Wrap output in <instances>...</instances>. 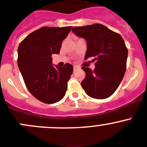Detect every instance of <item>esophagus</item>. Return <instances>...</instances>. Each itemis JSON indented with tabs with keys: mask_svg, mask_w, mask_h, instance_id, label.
Instances as JSON below:
<instances>
[{
	"mask_svg": "<svg viewBox=\"0 0 147 147\" xmlns=\"http://www.w3.org/2000/svg\"><path fill=\"white\" fill-rule=\"evenodd\" d=\"M73 69H74V71H75V70H77L78 69H79V67H78V66H75H75L73 67Z\"/></svg>",
	"mask_w": 147,
	"mask_h": 147,
	"instance_id": "1",
	"label": "esophagus"
}]
</instances>
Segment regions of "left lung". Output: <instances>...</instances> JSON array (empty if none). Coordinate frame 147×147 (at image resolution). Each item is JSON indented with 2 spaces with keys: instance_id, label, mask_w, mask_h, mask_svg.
<instances>
[{
  "instance_id": "1",
  "label": "left lung",
  "mask_w": 147,
  "mask_h": 147,
  "mask_svg": "<svg viewBox=\"0 0 147 147\" xmlns=\"http://www.w3.org/2000/svg\"><path fill=\"white\" fill-rule=\"evenodd\" d=\"M73 33L87 42L85 59L94 57L95 68L82 67L85 78L81 82L90 97L105 99L113 94L126 69L128 49L121 36L100 24L73 27Z\"/></svg>"
}]
</instances>
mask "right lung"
Wrapping results in <instances>:
<instances>
[{
	"mask_svg": "<svg viewBox=\"0 0 147 147\" xmlns=\"http://www.w3.org/2000/svg\"><path fill=\"white\" fill-rule=\"evenodd\" d=\"M71 28L42 27L28 34L18 47V66L26 86L45 103L58 102L66 93L73 67L66 63L62 67H55L52 55L59 53Z\"/></svg>",
	"mask_w": 147,
	"mask_h": 147,
	"instance_id": "right-lung-1",
	"label": "right lung"
}]
</instances>
